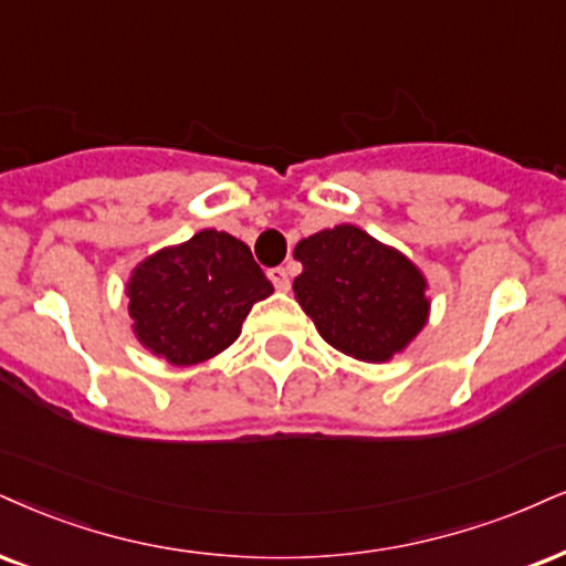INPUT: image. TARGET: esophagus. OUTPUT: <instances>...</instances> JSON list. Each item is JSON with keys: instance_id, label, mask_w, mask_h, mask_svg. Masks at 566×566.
<instances>
[{"instance_id": "esophagus-1", "label": "esophagus", "mask_w": 566, "mask_h": 566, "mask_svg": "<svg viewBox=\"0 0 566 566\" xmlns=\"http://www.w3.org/2000/svg\"><path fill=\"white\" fill-rule=\"evenodd\" d=\"M268 277L277 291H289L291 289V277H289V270H285V268H272L268 272Z\"/></svg>"}]
</instances>
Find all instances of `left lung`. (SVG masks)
<instances>
[{
	"label": "left lung",
	"mask_w": 566,
	"mask_h": 566,
	"mask_svg": "<svg viewBox=\"0 0 566 566\" xmlns=\"http://www.w3.org/2000/svg\"><path fill=\"white\" fill-rule=\"evenodd\" d=\"M294 256L304 264L294 281L298 304L338 352L386 361L422 331L430 306L424 277L365 230H319L298 241Z\"/></svg>",
	"instance_id": "left-lung-1"
}]
</instances>
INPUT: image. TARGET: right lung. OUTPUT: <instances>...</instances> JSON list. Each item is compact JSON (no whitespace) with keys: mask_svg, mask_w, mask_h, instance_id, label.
<instances>
[{"mask_svg":"<svg viewBox=\"0 0 566 566\" xmlns=\"http://www.w3.org/2000/svg\"><path fill=\"white\" fill-rule=\"evenodd\" d=\"M272 283L247 243L201 230L142 262L128 283L130 317L142 344L170 365H197L239 338L251 304Z\"/></svg>","mask_w":566,"mask_h":566,"instance_id":"right-lung-1","label":"right lung"}]
</instances>
